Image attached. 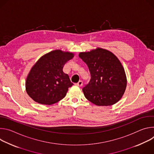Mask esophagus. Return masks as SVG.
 <instances>
[{
	"instance_id": "obj_1",
	"label": "esophagus",
	"mask_w": 154,
	"mask_h": 154,
	"mask_svg": "<svg viewBox=\"0 0 154 154\" xmlns=\"http://www.w3.org/2000/svg\"><path fill=\"white\" fill-rule=\"evenodd\" d=\"M75 85H77V86H81L83 85V82H82V80H79Z\"/></svg>"
}]
</instances>
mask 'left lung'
Instances as JSON below:
<instances>
[{"mask_svg":"<svg viewBox=\"0 0 154 154\" xmlns=\"http://www.w3.org/2000/svg\"><path fill=\"white\" fill-rule=\"evenodd\" d=\"M79 57L87 64L91 75L89 83L82 90L85 97L98 106L118 102L127 86L125 73L118 58L101 48L81 52Z\"/></svg>","mask_w":154,"mask_h":154,"instance_id":"left-lung-1","label":"left lung"}]
</instances>
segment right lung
Wrapping results in <instances>:
<instances>
[{
  "label": "right lung",
  "mask_w": 154,
  "mask_h": 154,
  "mask_svg": "<svg viewBox=\"0 0 154 154\" xmlns=\"http://www.w3.org/2000/svg\"><path fill=\"white\" fill-rule=\"evenodd\" d=\"M73 57L72 53L55 50L41 57L26 80L29 96L35 102L45 105H51L63 99L73 83L69 75L63 72V68Z\"/></svg>",
  "instance_id": "add662e5"
}]
</instances>
